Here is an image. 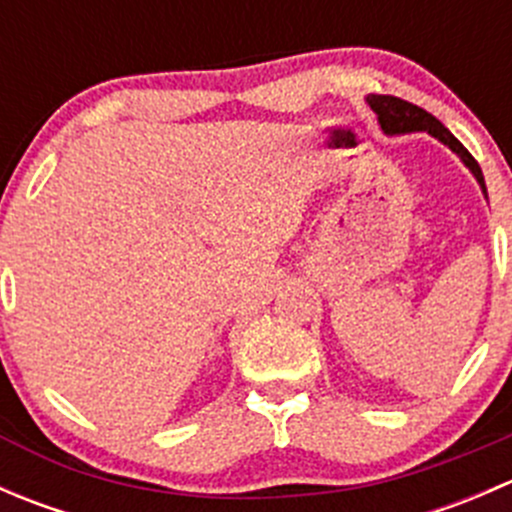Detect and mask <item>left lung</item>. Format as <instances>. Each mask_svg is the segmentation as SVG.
I'll list each match as a JSON object with an SVG mask.
<instances>
[{"label":"left lung","instance_id":"1","mask_svg":"<svg viewBox=\"0 0 512 512\" xmlns=\"http://www.w3.org/2000/svg\"><path fill=\"white\" fill-rule=\"evenodd\" d=\"M366 103H369L371 111L376 113V118H379V123H381V131H384L386 136H401V133L426 131V133H431L433 138H438L443 146L451 148V151L468 165V170L476 175V180L480 183V190H483V195L488 198V190H485V180H483V173H480L478 160L466 151V146H463V143L458 141V138L453 136V133L448 131V128L443 126L436 116H431V113L423 111V108H418V106H414V103L404 101V98H396V96L371 94V96H366Z\"/></svg>","mask_w":512,"mask_h":512}]
</instances>
